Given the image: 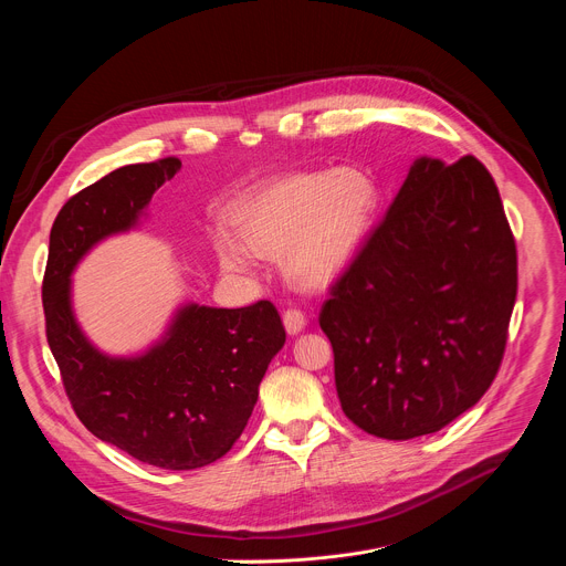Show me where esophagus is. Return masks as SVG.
<instances>
[{
    "label": "esophagus",
    "instance_id": "34e87169",
    "mask_svg": "<svg viewBox=\"0 0 566 566\" xmlns=\"http://www.w3.org/2000/svg\"><path fill=\"white\" fill-rule=\"evenodd\" d=\"M282 319H284V329H286L289 336H297L306 327V315L300 308L284 311Z\"/></svg>",
    "mask_w": 566,
    "mask_h": 566
}]
</instances>
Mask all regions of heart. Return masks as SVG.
<instances>
[{
    "mask_svg": "<svg viewBox=\"0 0 566 566\" xmlns=\"http://www.w3.org/2000/svg\"><path fill=\"white\" fill-rule=\"evenodd\" d=\"M380 190L374 177L354 166L304 170L277 177L239 201L232 234H217L219 264L228 273H249L253 252L284 255L291 282L306 289L334 284L358 258L376 223Z\"/></svg>",
    "mask_w": 566,
    "mask_h": 566,
    "instance_id": "1",
    "label": "heart"
}]
</instances>
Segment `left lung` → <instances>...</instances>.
<instances>
[{
  "mask_svg": "<svg viewBox=\"0 0 566 566\" xmlns=\"http://www.w3.org/2000/svg\"><path fill=\"white\" fill-rule=\"evenodd\" d=\"M515 295V239L491 172L474 156L417 158L319 311L347 419L408 441L470 410L497 376Z\"/></svg>",
  "mask_w": 566,
  "mask_h": 566,
  "instance_id": "obj_1",
  "label": "left lung"
}]
</instances>
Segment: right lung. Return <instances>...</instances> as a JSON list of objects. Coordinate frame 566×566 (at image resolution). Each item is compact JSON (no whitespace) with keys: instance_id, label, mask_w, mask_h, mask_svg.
Segmentation results:
<instances>
[{"instance_id":"1","label":"right lung","mask_w":566,"mask_h":566,"mask_svg":"<svg viewBox=\"0 0 566 566\" xmlns=\"http://www.w3.org/2000/svg\"><path fill=\"white\" fill-rule=\"evenodd\" d=\"M181 170L170 156L125 166L71 197L49 237L42 284L46 340L71 406L101 441L166 470L221 459L244 432L260 382L284 347L277 308L179 306L166 334L134 356H109L80 329L71 275L96 244L138 226L151 195Z\"/></svg>"}]
</instances>
